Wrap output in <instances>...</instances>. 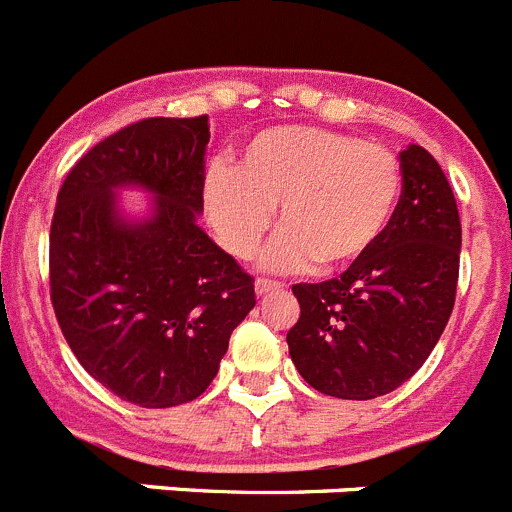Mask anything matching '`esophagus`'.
Returning a JSON list of instances; mask_svg holds the SVG:
<instances>
[{"label": "esophagus", "mask_w": 512, "mask_h": 512, "mask_svg": "<svg viewBox=\"0 0 512 512\" xmlns=\"http://www.w3.org/2000/svg\"><path fill=\"white\" fill-rule=\"evenodd\" d=\"M284 284L282 282H271V279H259L256 282V295L266 297V295H274V292H282Z\"/></svg>", "instance_id": "esophagus-1"}]
</instances>
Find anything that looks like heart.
<instances>
[{
	"instance_id": "heart-1",
	"label": "heart",
	"mask_w": 512,
	"mask_h": 512,
	"mask_svg": "<svg viewBox=\"0 0 512 512\" xmlns=\"http://www.w3.org/2000/svg\"><path fill=\"white\" fill-rule=\"evenodd\" d=\"M400 197L402 166L390 148L307 125L253 135L233 171L210 169L202 192L207 220L235 259L256 253L279 210L282 233L261 256L269 271L354 264L390 230Z\"/></svg>"
}]
</instances>
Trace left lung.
<instances>
[{"instance_id":"8db88e82","label":"left lung","mask_w":512,"mask_h":512,"mask_svg":"<svg viewBox=\"0 0 512 512\" xmlns=\"http://www.w3.org/2000/svg\"><path fill=\"white\" fill-rule=\"evenodd\" d=\"M390 230L338 279L295 284L289 356L310 387L341 400L397 390L431 356L454 310L461 223L449 179L420 146L400 151Z\"/></svg>"}]
</instances>
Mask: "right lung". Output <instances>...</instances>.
<instances>
[{"instance_id":"1","label":"right lung","mask_w":512,"mask_h":512,"mask_svg":"<svg viewBox=\"0 0 512 512\" xmlns=\"http://www.w3.org/2000/svg\"><path fill=\"white\" fill-rule=\"evenodd\" d=\"M210 122L148 117L69 171L51 225V300L79 364L140 408H174L215 379L253 279L197 225ZM152 197L128 216L119 192Z\"/></svg>"}]
</instances>
